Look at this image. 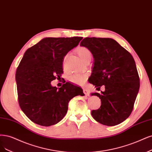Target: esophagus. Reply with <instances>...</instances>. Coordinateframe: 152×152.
I'll use <instances>...</instances> for the list:
<instances>
[{"instance_id": "obj_1", "label": "esophagus", "mask_w": 152, "mask_h": 152, "mask_svg": "<svg viewBox=\"0 0 152 152\" xmlns=\"http://www.w3.org/2000/svg\"><path fill=\"white\" fill-rule=\"evenodd\" d=\"M83 93L86 94V96H88V94H89V92H88V91L86 89V88H83Z\"/></svg>"}]
</instances>
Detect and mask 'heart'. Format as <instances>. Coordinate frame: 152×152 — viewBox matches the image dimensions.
I'll return each mask as SVG.
<instances>
[{"mask_svg": "<svg viewBox=\"0 0 152 152\" xmlns=\"http://www.w3.org/2000/svg\"><path fill=\"white\" fill-rule=\"evenodd\" d=\"M76 51L78 56H80V58L83 60L85 61L86 59L91 56V54L90 51L88 50L86 47L80 46L78 47L77 48ZM66 56L64 60V64H65V60L66 58ZM86 79V75L85 74H74L69 77V80L71 82L73 83H75V84H78V85H82L83 83L85 82Z\"/></svg>", "mask_w": 152, "mask_h": 152, "instance_id": "heart-1", "label": "heart"}]
</instances>
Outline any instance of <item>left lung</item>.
Instances as JSON below:
<instances>
[{"label": "left lung", "mask_w": 152, "mask_h": 152, "mask_svg": "<svg viewBox=\"0 0 152 152\" xmlns=\"http://www.w3.org/2000/svg\"><path fill=\"white\" fill-rule=\"evenodd\" d=\"M80 46L89 50L94 58L90 83L101 94L92 93L101 99V107L92 110L96 121L113 126L126 120L132 113L140 88V78L130 53L111 38H86Z\"/></svg>", "instance_id": "8db88e82"}]
</instances>
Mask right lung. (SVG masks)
I'll use <instances>...</instances> for the list:
<instances>
[{
	"instance_id": "right-lung-1",
	"label": "right lung",
	"mask_w": 152,
	"mask_h": 152,
	"mask_svg": "<svg viewBox=\"0 0 152 152\" xmlns=\"http://www.w3.org/2000/svg\"><path fill=\"white\" fill-rule=\"evenodd\" d=\"M82 39L45 38L25 52L16 70L15 81L19 106L33 123L43 126L58 123L66 114L71 99L84 95L69 82L58 88L51 85L64 72L65 56Z\"/></svg>"
}]
</instances>
